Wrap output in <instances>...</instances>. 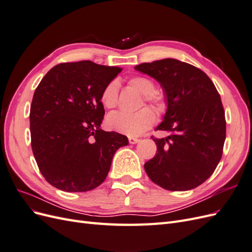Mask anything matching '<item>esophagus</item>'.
<instances>
[{
    "mask_svg": "<svg viewBox=\"0 0 252 252\" xmlns=\"http://www.w3.org/2000/svg\"><path fill=\"white\" fill-rule=\"evenodd\" d=\"M128 140H129V143H130V144H136V143L140 142V140L138 138H134V136H130V138H129Z\"/></svg>",
    "mask_w": 252,
    "mask_h": 252,
    "instance_id": "obj_1",
    "label": "esophagus"
}]
</instances>
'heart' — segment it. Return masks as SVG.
Listing matches in <instances>:
<instances>
[{"instance_id": "heart-1", "label": "heart", "mask_w": 252, "mask_h": 252, "mask_svg": "<svg viewBox=\"0 0 252 252\" xmlns=\"http://www.w3.org/2000/svg\"><path fill=\"white\" fill-rule=\"evenodd\" d=\"M129 86L144 95L145 101L154 104L156 107H161V98L155 94V83L146 77H134L128 82ZM119 83L111 81L105 86L101 94V102L104 107L113 108L118 103ZM156 114L150 108H143L135 113L117 111L107 117L106 124L113 131L126 135H140L155 124Z\"/></svg>"}]
</instances>
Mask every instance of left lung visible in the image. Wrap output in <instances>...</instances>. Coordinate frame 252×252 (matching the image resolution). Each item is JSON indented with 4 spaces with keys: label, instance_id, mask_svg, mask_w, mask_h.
I'll use <instances>...</instances> for the list:
<instances>
[{
    "label": "left lung",
    "instance_id": "obj_1",
    "mask_svg": "<svg viewBox=\"0 0 252 252\" xmlns=\"http://www.w3.org/2000/svg\"><path fill=\"white\" fill-rule=\"evenodd\" d=\"M134 69L159 83L167 104L156 130L169 135L152 138L158 152L145 163V171L170 191L197 187L217 168L226 139L225 112L216 86L199 68L175 59L143 63Z\"/></svg>",
    "mask_w": 252,
    "mask_h": 252
}]
</instances>
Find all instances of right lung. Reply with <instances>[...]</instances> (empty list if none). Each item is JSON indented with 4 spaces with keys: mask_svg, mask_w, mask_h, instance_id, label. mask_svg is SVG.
I'll use <instances>...</instances> for the list:
<instances>
[{
    "mask_svg": "<svg viewBox=\"0 0 252 252\" xmlns=\"http://www.w3.org/2000/svg\"><path fill=\"white\" fill-rule=\"evenodd\" d=\"M120 67L90 61L55 66L36 87L30 107L34 158L50 185L67 192L96 188L109 172L116 151L127 136L100 128L101 94Z\"/></svg>",
    "mask_w": 252,
    "mask_h": 252,
    "instance_id": "right-lung-1",
    "label": "right lung"
}]
</instances>
